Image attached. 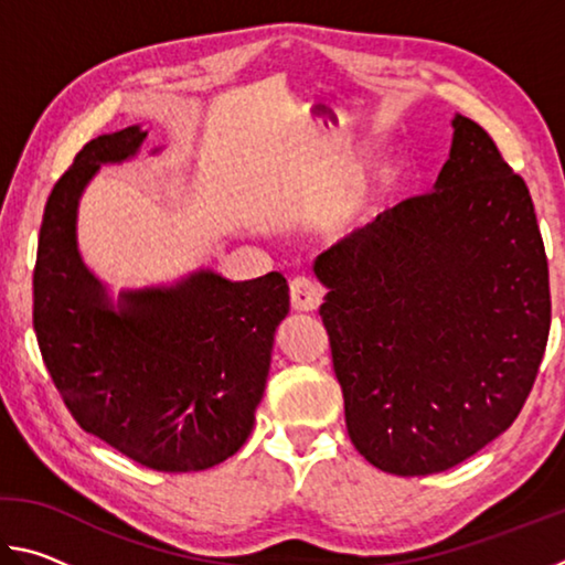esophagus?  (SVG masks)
<instances>
[{
    "instance_id": "obj_1",
    "label": "esophagus",
    "mask_w": 565,
    "mask_h": 565,
    "mask_svg": "<svg viewBox=\"0 0 565 565\" xmlns=\"http://www.w3.org/2000/svg\"><path fill=\"white\" fill-rule=\"evenodd\" d=\"M291 306L299 313L317 311L321 306V289L311 279L299 276V279L291 281Z\"/></svg>"
}]
</instances>
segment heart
Returning <instances> with one entry per match:
<instances>
[{"label": "heart", "instance_id": "b5f03b06", "mask_svg": "<svg viewBox=\"0 0 565 565\" xmlns=\"http://www.w3.org/2000/svg\"><path fill=\"white\" fill-rule=\"evenodd\" d=\"M408 177V159L384 149L353 171L329 209V236L337 244H353L374 228Z\"/></svg>", "mask_w": 565, "mask_h": 565}]
</instances>
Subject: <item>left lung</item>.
Segmentation results:
<instances>
[{
  "instance_id": "obj_1",
  "label": "left lung",
  "mask_w": 565,
  "mask_h": 565,
  "mask_svg": "<svg viewBox=\"0 0 565 565\" xmlns=\"http://www.w3.org/2000/svg\"><path fill=\"white\" fill-rule=\"evenodd\" d=\"M451 127L428 194L313 264L351 444L396 476L446 471L501 436L548 343L529 186L476 121L456 114Z\"/></svg>"
}]
</instances>
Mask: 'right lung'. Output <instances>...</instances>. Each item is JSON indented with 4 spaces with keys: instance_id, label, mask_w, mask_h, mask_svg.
Instances as JSON below:
<instances>
[{
    "instance_id": "1",
    "label": "right lung",
    "mask_w": 565,
    "mask_h": 565,
    "mask_svg": "<svg viewBox=\"0 0 565 565\" xmlns=\"http://www.w3.org/2000/svg\"><path fill=\"white\" fill-rule=\"evenodd\" d=\"M145 139L139 124L102 134L54 184L36 248L34 331L84 431L154 471H204L252 436L289 284L279 271L228 281L196 269L114 299L79 254V199L99 167L134 159Z\"/></svg>"
}]
</instances>
